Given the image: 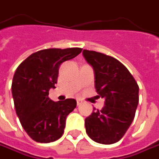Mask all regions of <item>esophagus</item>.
<instances>
[{
	"label": "esophagus",
	"mask_w": 159,
	"mask_h": 159,
	"mask_svg": "<svg viewBox=\"0 0 159 159\" xmlns=\"http://www.w3.org/2000/svg\"><path fill=\"white\" fill-rule=\"evenodd\" d=\"M76 102H77V105L79 106V105H81V103H82V100H80V99H77V100H76Z\"/></svg>",
	"instance_id": "esophagus-1"
}]
</instances>
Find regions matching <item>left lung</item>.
<instances>
[{
	"instance_id": "left-lung-1",
	"label": "left lung",
	"mask_w": 159,
	"mask_h": 159,
	"mask_svg": "<svg viewBox=\"0 0 159 159\" xmlns=\"http://www.w3.org/2000/svg\"><path fill=\"white\" fill-rule=\"evenodd\" d=\"M94 71V86L105 99L101 110L93 109L85 118L88 136L101 144H113L125 135L134 121L139 103V86L127 68L113 57L83 51Z\"/></svg>"
}]
</instances>
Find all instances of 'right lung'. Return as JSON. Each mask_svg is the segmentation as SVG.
<instances>
[{
    "instance_id": "1",
    "label": "right lung",
    "mask_w": 159,
    "mask_h": 159,
    "mask_svg": "<svg viewBox=\"0 0 159 159\" xmlns=\"http://www.w3.org/2000/svg\"><path fill=\"white\" fill-rule=\"evenodd\" d=\"M81 52V48L42 50L17 66L11 84L14 106L24 130L34 141L48 143L63 134L66 116L76 107V100L52 101L49 91L55 88L61 63Z\"/></svg>"
}]
</instances>
